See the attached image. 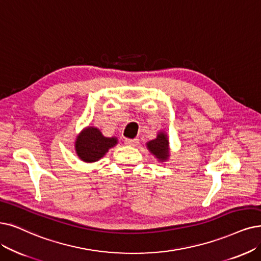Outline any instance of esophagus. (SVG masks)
I'll return each mask as SVG.
<instances>
[{
	"label": "esophagus",
	"instance_id": "obj_1",
	"mask_svg": "<svg viewBox=\"0 0 261 261\" xmlns=\"http://www.w3.org/2000/svg\"><path fill=\"white\" fill-rule=\"evenodd\" d=\"M125 144H127V145H133V147H135V145H137L138 144V142H139V139H137V138H135V139H129V138H126L125 139Z\"/></svg>",
	"mask_w": 261,
	"mask_h": 261
}]
</instances>
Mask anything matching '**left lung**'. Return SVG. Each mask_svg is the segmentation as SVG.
Returning <instances> with one entry per match:
<instances>
[{"instance_id":"left-lung-1","label":"left lung","mask_w":261,"mask_h":261,"mask_svg":"<svg viewBox=\"0 0 261 261\" xmlns=\"http://www.w3.org/2000/svg\"><path fill=\"white\" fill-rule=\"evenodd\" d=\"M167 135L164 133H160L159 136L156 139L151 140L147 143L149 150L153 155L161 161H166L168 159L169 149H168V140H167Z\"/></svg>"}]
</instances>
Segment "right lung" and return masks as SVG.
Masks as SVG:
<instances>
[{"label":"right lung","mask_w":261,"mask_h":261,"mask_svg":"<svg viewBox=\"0 0 261 261\" xmlns=\"http://www.w3.org/2000/svg\"><path fill=\"white\" fill-rule=\"evenodd\" d=\"M117 143V138L103 137L99 129L88 127L78 136L76 151L83 162L93 163L101 159Z\"/></svg>","instance_id":"obj_1"}]
</instances>
